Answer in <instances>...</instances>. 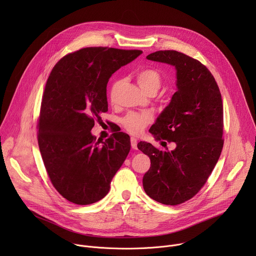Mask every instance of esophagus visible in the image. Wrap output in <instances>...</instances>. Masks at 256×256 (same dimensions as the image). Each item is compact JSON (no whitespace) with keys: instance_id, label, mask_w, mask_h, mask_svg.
I'll use <instances>...</instances> for the list:
<instances>
[{"instance_id":"1","label":"esophagus","mask_w":256,"mask_h":256,"mask_svg":"<svg viewBox=\"0 0 256 256\" xmlns=\"http://www.w3.org/2000/svg\"><path fill=\"white\" fill-rule=\"evenodd\" d=\"M130 144H132V148L136 150V144H138V140L136 138H130Z\"/></svg>"}]
</instances>
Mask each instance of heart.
<instances>
[{
    "label": "heart",
    "mask_w": 256,
    "mask_h": 256,
    "mask_svg": "<svg viewBox=\"0 0 256 256\" xmlns=\"http://www.w3.org/2000/svg\"><path fill=\"white\" fill-rule=\"evenodd\" d=\"M136 80L138 86L144 92H149L150 90H158L161 84V76L159 72L153 68H144L140 70L136 75ZM118 86L120 81H116L110 88V92H109V99H110L112 103L116 102ZM152 120L153 114L149 112H130L122 118V122L128 132L132 134H138Z\"/></svg>",
    "instance_id": "b5f03b06"
}]
</instances>
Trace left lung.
I'll return each instance as SVG.
<instances>
[{"mask_svg": "<svg viewBox=\"0 0 256 256\" xmlns=\"http://www.w3.org/2000/svg\"><path fill=\"white\" fill-rule=\"evenodd\" d=\"M147 58L176 70L177 91L149 130L157 140L174 142L176 148L160 151L150 142L138 144L151 160L142 186L154 200L176 206L200 190L220 158L222 96L210 72L198 60L176 50H159Z\"/></svg>", "mask_w": 256, "mask_h": 256, "instance_id": "left-lung-1", "label": "left lung"}]
</instances>
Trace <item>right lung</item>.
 Here are the masks:
<instances>
[{
    "instance_id": "right-lung-1",
    "label": "right lung",
    "mask_w": 256,
    "mask_h": 256,
    "mask_svg": "<svg viewBox=\"0 0 256 256\" xmlns=\"http://www.w3.org/2000/svg\"><path fill=\"white\" fill-rule=\"evenodd\" d=\"M142 50L86 48L60 58L48 79L38 120V146L54 188L76 204L102 200L130 150V136L104 142L91 134L108 110L106 87L120 66Z\"/></svg>"
}]
</instances>
